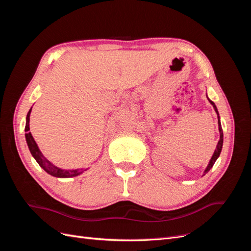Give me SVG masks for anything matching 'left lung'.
I'll return each mask as SVG.
<instances>
[{
	"label": "left lung",
	"mask_w": 251,
	"mask_h": 251,
	"mask_svg": "<svg viewBox=\"0 0 251 251\" xmlns=\"http://www.w3.org/2000/svg\"><path fill=\"white\" fill-rule=\"evenodd\" d=\"M209 102L214 105V109H215V111H216V113L218 114V124H219V131H220V140H219V142H218V146H217V149H216V151H215V153H214V155H212V157H211V159H210V161H209V164H208V166L206 168V170H205V174H206L211 168H212V165L215 164V162H216V160L218 159V157L220 156V154H221V151H222V147H223V131H222V126H221V123H220V117H219V112H218V110H217V107L215 105V103L212 102L211 100H209Z\"/></svg>",
	"instance_id": "1"
}]
</instances>
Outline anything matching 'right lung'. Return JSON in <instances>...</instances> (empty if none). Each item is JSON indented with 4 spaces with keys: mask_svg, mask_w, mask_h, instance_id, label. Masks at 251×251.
Instances as JSON below:
<instances>
[{
    "mask_svg": "<svg viewBox=\"0 0 251 251\" xmlns=\"http://www.w3.org/2000/svg\"><path fill=\"white\" fill-rule=\"evenodd\" d=\"M30 112H31V109L29 110L28 114H27V117H26V126H25V131L27 132L25 134L26 136V141L28 144V148L30 150V153L34 157V159L36 160V162L40 164L41 168H43L45 171H46L48 174H50L51 176H54L57 178H70V177H75V176H78L80 175L83 170H72V171H65V170H60L56 166L53 165L50 161H48L46 158L43 156V154L41 153V151L37 148L36 143L32 137L31 133L29 132V117H30Z\"/></svg>",
    "mask_w": 251,
    "mask_h": 251,
    "instance_id": "add662e5",
    "label": "right lung"
}]
</instances>
